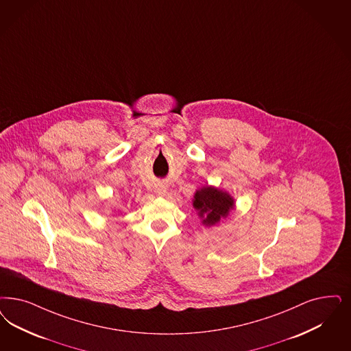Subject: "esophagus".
I'll list each match as a JSON object with an SVG mask.
<instances>
[{"label":"esophagus","mask_w":351,"mask_h":351,"mask_svg":"<svg viewBox=\"0 0 351 351\" xmlns=\"http://www.w3.org/2000/svg\"><path fill=\"white\" fill-rule=\"evenodd\" d=\"M157 192L158 194H160V195H165V193H166V188H165V186H160V188H158Z\"/></svg>","instance_id":"1"}]
</instances>
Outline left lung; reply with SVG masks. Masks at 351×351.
Returning a JSON list of instances; mask_svg holds the SVG:
<instances>
[{
	"label": "left lung",
	"mask_w": 351,
	"mask_h": 351,
	"mask_svg": "<svg viewBox=\"0 0 351 351\" xmlns=\"http://www.w3.org/2000/svg\"><path fill=\"white\" fill-rule=\"evenodd\" d=\"M193 207L206 227L218 224L234 207V199L215 186H204L194 193Z\"/></svg>",
	"instance_id": "obj_1"
}]
</instances>
